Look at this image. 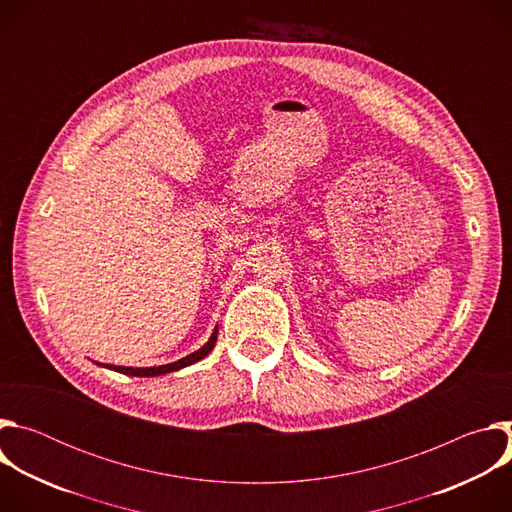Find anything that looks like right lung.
Here are the masks:
<instances>
[{"label": "right lung", "mask_w": 512, "mask_h": 512, "mask_svg": "<svg viewBox=\"0 0 512 512\" xmlns=\"http://www.w3.org/2000/svg\"><path fill=\"white\" fill-rule=\"evenodd\" d=\"M216 334H218V326H214L208 342L198 348L196 352L176 360V362H170V364H162V367H145V369H131V367H115V364H103V367L111 369V371H117V373H123V375H131V377H160V375H168V373H176L184 367H190V364L202 360L212 348H214V342H216ZM101 364V362H99Z\"/></svg>", "instance_id": "1"}]
</instances>
